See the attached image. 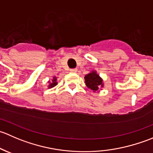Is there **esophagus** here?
<instances>
[{
    "mask_svg": "<svg viewBox=\"0 0 153 153\" xmlns=\"http://www.w3.org/2000/svg\"><path fill=\"white\" fill-rule=\"evenodd\" d=\"M77 71H78V69H70L71 72H76Z\"/></svg>",
    "mask_w": 153,
    "mask_h": 153,
    "instance_id": "1",
    "label": "esophagus"
}]
</instances>
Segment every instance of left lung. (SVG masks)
Here are the masks:
<instances>
[{"label":"left lung","mask_w":153,"mask_h":153,"mask_svg":"<svg viewBox=\"0 0 153 153\" xmlns=\"http://www.w3.org/2000/svg\"><path fill=\"white\" fill-rule=\"evenodd\" d=\"M84 79L86 86L93 92H98L100 88L104 86L102 78L97 74L95 71H92V72L86 75Z\"/></svg>","instance_id":"8db88e82"}]
</instances>
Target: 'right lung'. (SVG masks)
I'll use <instances>...</instances> for the list:
<instances>
[{"instance_id": "right-lung-1", "label": "right lung", "mask_w": 153, "mask_h": 153, "mask_svg": "<svg viewBox=\"0 0 153 153\" xmlns=\"http://www.w3.org/2000/svg\"><path fill=\"white\" fill-rule=\"evenodd\" d=\"M49 83H50V84H49V86H48V87L49 88H52V87H54L55 86H56L57 84H58L56 77H53V78H52V82L49 81Z\"/></svg>"}]
</instances>
